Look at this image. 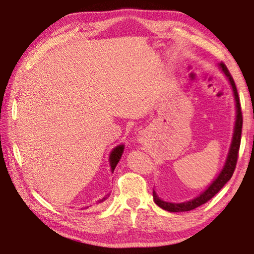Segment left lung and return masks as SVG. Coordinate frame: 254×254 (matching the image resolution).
Wrapping results in <instances>:
<instances>
[{
	"label": "left lung",
	"instance_id": "left-lung-1",
	"mask_svg": "<svg viewBox=\"0 0 254 254\" xmlns=\"http://www.w3.org/2000/svg\"><path fill=\"white\" fill-rule=\"evenodd\" d=\"M220 67L222 68L223 72H224L227 78H229V80H230L232 88H233L234 97H235V102H236V122H235L233 140H232L229 157H227V160H226L224 168H223L222 173L218 175V177L214 180L212 185H210V186L206 189L203 194H200L198 197H196V198H194V199H191L189 201H185V203H179V204L168 203V201L161 200L157 196L156 192L153 191L154 203H156L159 207L168 210V212H187V210L195 209L196 207H198V206L207 203V201L209 199H212L213 197L221 190L223 186H224V185L229 182L232 176H233V173L235 170L236 162H238V158H239V150H240V144H241V133H242L243 118H242V112H241L240 97H239L238 89H236L233 77H232V75L230 74V71H229V69H227V67L225 66L224 63H221Z\"/></svg>",
	"mask_w": 254,
	"mask_h": 254
}]
</instances>
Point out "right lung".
I'll list each match as a JSON object with an SVG mask.
<instances>
[{"label":"right lung","mask_w":254,"mask_h":254,"mask_svg":"<svg viewBox=\"0 0 254 254\" xmlns=\"http://www.w3.org/2000/svg\"><path fill=\"white\" fill-rule=\"evenodd\" d=\"M123 150H124V145H119V147L115 148L113 151L111 153V157H110V162H111V168L112 171H114L115 167H117L118 162L120 161V159L122 157V153H123ZM105 198H103L101 201L104 200Z\"/></svg>","instance_id":"add662e5"}]
</instances>
